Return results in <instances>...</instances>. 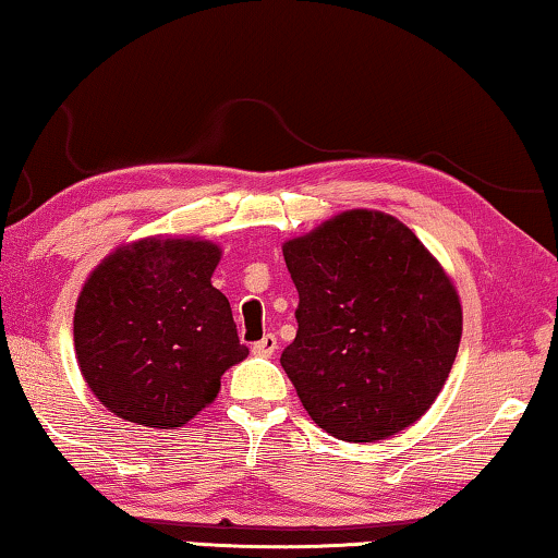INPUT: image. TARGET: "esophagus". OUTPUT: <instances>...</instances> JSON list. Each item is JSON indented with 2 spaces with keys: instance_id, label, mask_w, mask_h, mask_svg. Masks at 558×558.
<instances>
[{
  "instance_id": "1",
  "label": "esophagus",
  "mask_w": 558,
  "mask_h": 558,
  "mask_svg": "<svg viewBox=\"0 0 558 558\" xmlns=\"http://www.w3.org/2000/svg\"><path fill=\"white\" fill-rule=\"evenodd\" d=\"M253 355H260V359H270L272 353L278 351V338L276 336H263V340H257V343H253Z\"/></svg>"
}]
</instances>
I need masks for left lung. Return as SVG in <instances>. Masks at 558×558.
I'll return each mask as SVG.
<instances>
[{
  "label": "left lung",
  "instance_id": "1",
  "mask_svg": "<svg viewBox=\"0 0 558 558\" xmlns=\"http://www.w3.org/2000/svg\"><path fill=\"white\" fill-rule=\"evenodd\" d=\"M298 303L280 355L307 415L340 440L373 444L426 413L459 353L456 286L393 215L345 210L282 243Z\"/></svg>",
  "mask_w": 558,
  "mask_h": 558
}]
</instances>
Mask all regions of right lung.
<instances>
[{"label":"right lung","instance_id":"add662e5","mask_svg":"<svg viewBox=\"0 0 558 558\" xmlns=\"http://www.w3.org/2000/svg\"><path fill=\"white\" fill-rule=\"evenodd\" d=\"M220 257L213 240L149 235L89 272L74 305V353L87 388L118 418L185 426L247 355L213 286Z\"/></svg>","mask_w":558,"mask_h":558}]
</instances>
